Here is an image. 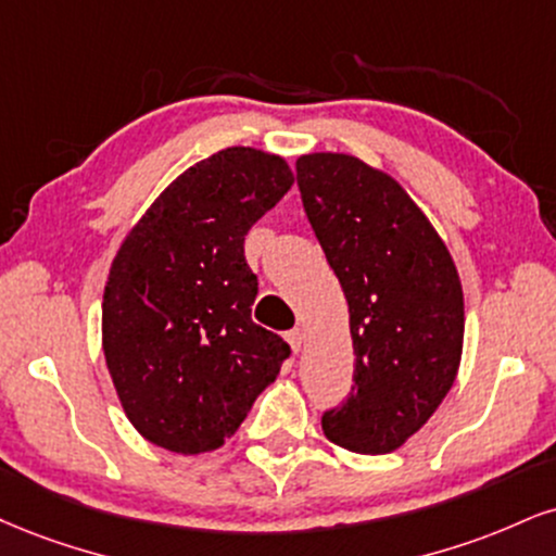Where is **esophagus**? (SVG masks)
<instances>
[{
	"mask_svg": "<svg viewBox=\"0 0 556 556\" xmlns=\"http://www.w3.org/2000/svg\"><path fill=\"white\" fill-rule=\"evenodd\" d=\"M287 342H290V346H292V352H300L303 350V344H305V333H303V329H292L290 333H287Z\"/></svg>",
	"mask_w": 556,
	"mask_h": 556,
	"instance_id": "obj_1",
	"label": "esophagus"
}]
</instances>
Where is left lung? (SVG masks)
<instances>
[{"mask_svg":"<svg viewBox=\"0 0 556 556\" xmlns=\"http://www.w3.org/2000/svg\"><path fill=\"white\" fill-rule=\"evenodd\" d=\"M303 206L350 305L354 386L320 417L352 453L396 451L456 380L464 290L443 238L388 173L342 152L298 157Z\"/></svg>","mask_w":556,"mask_h":556,"instance_id":"1","label":"left lung"}]
</instances>
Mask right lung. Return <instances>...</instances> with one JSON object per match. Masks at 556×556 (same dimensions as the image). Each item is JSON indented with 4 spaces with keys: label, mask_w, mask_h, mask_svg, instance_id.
Listing matches in <instances>:
<instances>
[{
    "label": "right lung",
    "mask_w": 556,
    "mask_h": 556,
    "mask_svg": "<svg viewBox=\"0 0 556 556\" xmlns=\"http://www.w3.org/2000/svg\"><path fill=\"white\" fill-rule=\"evenodd\" d=\"M292 184L285 157L227 147L180 173L124 238L103 292V352L150 443L217 451L290 357L251 320L258 279L243 243Z\"/></svg>",
    "instance_id": "obj_1"
}]
</instances>
